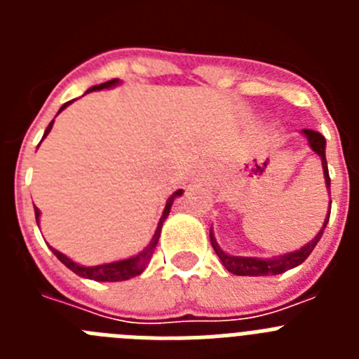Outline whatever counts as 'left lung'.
<instances>
[{
  "label": "left lung",
  "mask_w": 359,
  "mask_h": 359,
  "mask_svg": "<svg viewBox=\"0 0 359 359\" xmlns=\"http://www.w3.org/2000/svg\"><path fill=\"white\" fill-rule=\"evenodd\" d=\"M302 135L306 136L307 142H309V147L316 152L322 160V169H323V177H325V187H327L329 194H331V177H329V169H327V160H325V138L320 135L318 131H313V129H302ZM331 203V201H329ZM329 215L331 210L325 215V221H323V226L320 228V231L316 233V237L313 241H309L307 244H304L300 250H294V252L284 253V255L278 257H269V259H261V257H237V255H228L221 250V246L215 241L214 233L210 230V243L212 248L215 250L217 257L221 259L224 268L233 275H239V277H266V275H280L284 271L291 268H297L298 264H302L307 257L311 255V252L315 250V246L318 244L320 237H322L323 230L329 223Z\"/></svg>",
  "instance_id": "8db88e82"
}]
</instances>
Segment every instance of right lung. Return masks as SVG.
Masks as SVG:
<instances>
[{
    "mask_svg": "<svg viewBox=\"0 0 359 359\" xmlns=\"http://www.w3.org/2000/svg\"><path fill=\"white\" fill-rule=\"evenodd\" d=\"M116 84H118V79H113V81H107V82H104V84L91 86L90 90L86 91V93H90V91L106 90V88H113V86H116ZM72 102L73 100L62 104V107L59 109V113H61L65 107H68ZM52 126H53V120L48 123V128H46V131H44L43 138H46V135L52 131ZM182 194H183V190L180 189V190H176V192H174L169 199H167V205H165L163 214H161L160 223H158V228H156V231H154V236H152L151 243H149L147 246H145V248L138 253V255L129 257V259H123V261L107 262V264H100V266H81V264H77V262H73L69 257L65 255V253L57 252L55 248H52L53 255H55L57 259H59V261L66 266V268L72 269L73 273L79 275V277H82V278H90V280L118 282V280H128V278L136 277V275H140L142 271H144L145 266H147L149 261H151L152 253H154V248H156V244H158V239H160V231H161V226H163V221L167 219V215H169L174 199ZM34 210H36V221H39V215H41L39 208H34Z\"/></svg>",
    "mask_w": 359,
    "mask_h": 359,
    "instance_id": "right-lung-1",
    "label": "right lung"
}]
</instances>
